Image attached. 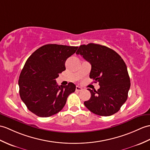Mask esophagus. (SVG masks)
<instances>
[{
	"instance_id": "34e87169",
	"label": "esophagus",
	"mask_w": 150,
	"mask_h": 150,
	"mask_svg": "<svg viewBox=\"0 0 150 150\" xmlns=\"http://www.w3.org/2000/svg\"><path fill=\"white\" fill-rule=\"evenodd\" d=\"M76 91H81L82 90V89L81 88H80V87H79V86H76Z\"/></svg>"
}]
</instances>
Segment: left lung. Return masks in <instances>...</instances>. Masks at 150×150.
<instances>
[{
  "label": "left lung",
  "instance_id": "1",
  "mask_svg": "<svg viewBox=\"0 0 150 150\" xmlns=\"http://www.w3.org/2000/svg\"><path fill=\"white\" fill-rule=\"evenodd\" d=\"M76 54L91 64L89 77L100 86L98 91L88 89L91 96L84 102L85 106L93 113L102 116L118 112L127 100L130 87L123 59L111 48L95 43L81 45Z\"/></svg>",
  "mask_w": 150,
  "mask_h": 150
}]
</instances>
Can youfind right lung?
Returning <instances> with one entry per match:
<instances>
[{"label":"right lung","mask_w":150,"mask_h":150,"mask_svg":"<svg viewBox=\"0 0 150 150\" xmlns=\"http://www.w3.org/2000/svg\"><path fill=\"white\" fill-rule=\"evenodd\" d=\"M78 47L48 44L37 49L27 59L18 80L20 98L36 116L50 117L65 105L76 86L69 82L59 86L55 79L66 69L67 59Z\"/></svg>","instance_id":"right-lung-1"}]
</instances>
